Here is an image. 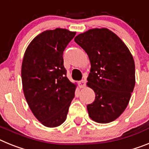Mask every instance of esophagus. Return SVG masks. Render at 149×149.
<instances>
[{"instance_id": "obj_1", "label": "esophagus", "mask_w": 149, "mask_h": 149, "mask_svg": "<svg viewBox=\"0 0 149 149\" xmlns=\"http://www.w3.org/2000/svg\"><path fill=\"white\" fill-rule=\"evenodd\" d=\"M86 81L85 80H82V81H79L78 84H79V86H80V88H84L86 86Z\"/></svg>"}]
</instances>
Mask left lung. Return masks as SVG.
<instances>
[{
    "label": "left lung",
    "mask_w": 149,
    "mask_h": 149,
    "mask_svg": "<svg viewBox=\"0 0 149 149\" xmlns=\"http://www.w3.org/2000/svg\"><path fill=\"white\" fill-rule=\"evenodd\" d=\"M74 42L91 63L87 86L95 101L87 105L89 117L98 123L116 119L127 107L135 86V64L127 46L114 33L95 28L79 34Z\"/></svg>",
    "instance_id": "left-lung-1"
}]
</instances>
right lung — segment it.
Here are the masks:
<instances>
[{"instance_id": "1", "label": "right lung", "mask_w": 149, "mask_h": 149, "mask_svg": "<svg viewBox=\"0 0 149 149\" xmlns=\"http://www.w3.org/2000/svg\"><path fill=\"white\" fill-rule=\"evenodd\" d=\"M76 33L65 29L46 30L26 49L22 81L26 101L43 125L54 127L66 119L76 86L66 77L63 51Z\"/></svg>"}]
</instances>
